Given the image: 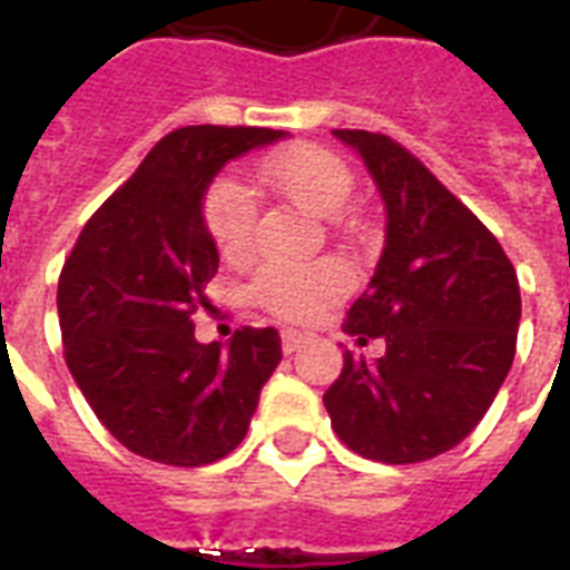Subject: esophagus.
I'll return each instance as SVG.
<instances>
[{"instance_id":"obj_1","label":"esophagus","mask_w":570,"mask_h":570,"mask_svg":"<svg viewBox=\"0 0 570 570\" xmlns=\"http://www.w3.org/2000/svg\"><path fill=\"white\" fill-rule=\"evenodd\" d=\"M304 343H307V334H302V331L286 328L284 334H281V348H284V355H293V352H298Z\"/></svg>"}]
</instances>
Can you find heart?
Here are the masks:
<instances>
[{
	"label": "heart",
	"instance_id": "heart-1",
	"mask_svg": "<svg viewBox=\"0 0 570 570\" xmlns=\"http://www.w3.org/2000/svg\"><path fill=\"white\" fill-rule=\"evenodd\" d=\"M259 177L286 204L316 218H331L346 206L355 177L337 154L320 145H286L268 154ZM204 224L209 239L224 259H242L254 248L257 236V200L239 180L218 177L204 195ZM361 230V224H348ZM352 289V275L334 259L311 266H266L250 281V302L277 320L307 322Z\"/></svg>",
	"mask_w": 570,
	"mask_h": 570
}]
</instances>
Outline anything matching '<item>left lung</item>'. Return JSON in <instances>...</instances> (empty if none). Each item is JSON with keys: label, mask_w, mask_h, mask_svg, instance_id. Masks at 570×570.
<instances>
[{"label": "left lung", "mask_w": 570, "mask_h": 570, "mask_svg": "<svg viewBox=\"0 0 570 570\" xmlns=\"http://www.w3.org/2000/svg\"><path fill=\"white\" fill-rule=\"evenodd\" d=\"M334 136L361 154L387 209L379 266L343 331L384 337L387 352L375 364L346 352L322 402L352 452L416 464L459 446L512 370L518 275L494 233L399 141Z\"/></svg>", "instance_id": "8db88e82"}]
</instances>
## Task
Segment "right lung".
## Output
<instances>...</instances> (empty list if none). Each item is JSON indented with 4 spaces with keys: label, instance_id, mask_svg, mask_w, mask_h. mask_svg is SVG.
<instances>
[{
    "label": "right lung",
    "instance_id": "obj_1",
    "mask_svg": "<svg viewBox=\"0 0 570 570\" xmlns=\"http://www.w3.org/2000/svg\"><path fill=\"white\" fill-rule=\"evenodd\" d=\"M277 138L281 129L263 127L174 129L88 218L65 259L67 370L100 423L141 459L174 468L224 459L284 357L275 328H239L230 346H204L191 325L218 272L200 200L230 159Z\"/></svg>",
    "mask_w": 570,
    "mask_h": 570
}]
</instances>
